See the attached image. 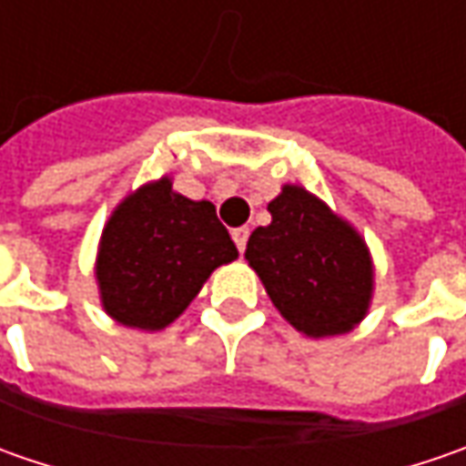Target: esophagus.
I'll return each mask as SVG.
<instances>
[{
    "label": "esophagus",
    "mask_w": 466,
    "mask_h": 466,
    "mask_svg": "<svg viewBox=\"0 0 466 466\" xmlns=\"http://www.w3.org/2000/svg\"><path fill=\"white\" fill-rule=\"evenodd\" d=\"M230 236H233V241L238 246V251H243V248H246V241H248V228H233Z\"/></svg>",
    "instance_id": "1"
}]
</instances>
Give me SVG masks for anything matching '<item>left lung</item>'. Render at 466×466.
<instances>
[{"instance_id": "left-lung-1", "label": "left lung", "mask_w": 466, "mask_h": 466, "mask_svg": "<svg viewBox=\"0 0 466 466\" xmlns=\"http://www.w3.org/2000/svg\"><path fill=\"white\" fill-rule=\"evenodd\" d=\"M246 259L278 311L309 337L350 331L368 311L373 269L363 238L306 188L285 187L269 202Z\"/></svg>"}]
</instances>
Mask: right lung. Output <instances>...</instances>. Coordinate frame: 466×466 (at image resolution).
Segmentation results:
<instances>
[{
	"instance_id": "obj_1",
	"label": "right lung",
	"mask_w": 466,
	"mask_h": 466,
	"mask_svg": "<svg viewBox=\"0 0 466 466\" xmlns=\"http://www.w3.org/2000/svg\"><path fill=\"white\" fill-rule=\"evenodd\" d=\"M236 257L215 205L191 202L160 178L127 197L103 230L96 269L103 306L124 327L163 329L212 269Z\"/></svg>"
}]
</instances>
